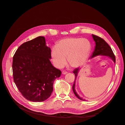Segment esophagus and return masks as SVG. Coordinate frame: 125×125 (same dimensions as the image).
Listing matches in <instances>:
<instances>
[{"label": "esophagus", "mask_w": 125, "mask_h": 125, "mask_svg": "<svg viewBox=\"0 0 125 125\" xmlns=\"http://www.w3.org/2000/svg\"><path fill=\"white\" fill-rule=\"evenodd\" d=\"M68 73H67V71H65V70H63L62 71V73L63 74H67Z\"/></svg>", "instance_id": "esophagus-1"}]
</instances>
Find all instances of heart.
Listing matches in <instances>:
<instances>
[{
    "instance_id": "heart-1",
    "label": "heart",
    "mask_w": 125,
    "mask_h": 125,
    "mask_svg": "<svg viewBox=\"0 0 125 125\" xmlns=\"http://www.w3.org/2000/svg\"><path fill=\"white\" fill-rule=\"evenodd\" d=\"M90 48V43L85 39L71 37L62 40L52 48V62L60 68L66 65L67 58L72 67L79 66L86 60Z\"/></svg>"
}]
</instances>
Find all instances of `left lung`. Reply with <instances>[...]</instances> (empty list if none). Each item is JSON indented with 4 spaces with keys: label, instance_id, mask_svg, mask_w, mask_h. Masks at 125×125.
I'll use <instances>...</instances> for the list:
<instances>
[{
    "label": "left lung",
    "instance_id": "1",
    "mask_svg": "<svg viewBox=\"0 0 125 125\" xmlns=\"http://www.w3.org/2000/svg\"><path fill=\"white\" fill-rule=\"evenodd\" d=\"M92 37L94 41H95V50H94V51H93L91 58H93L94 57H95L98 55L105 56L108 57L109 58H111L115 63L116 62L115 56L114 55V54L113 53V52L112 50V48H111L110 46H109V45L103 39H102L101 37L99 36L92 34ZM79 70V68H78L75 69L73 72V73H74V75H75V79H74V83L73 86V90L75 94V95L79 99L85 101V100H83L82 98H81L79 96V95H78V94L76 92H75V79H76L77 76L78 75Z\"/></svg>",
    "mask_w": 125,
    "mask_h": 125
}]
</instances>
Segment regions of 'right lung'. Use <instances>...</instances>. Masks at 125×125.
<instances>
[{
    "instance_id": "right-lung-1",
    "label": "right lung",
    "mask_w": 125,
    "mask_h": 125,
    "mask_svg": "<svg viewBox=\"0 0 125 125\" xmlns=\"http://www.w3.org/2000/svg\"><path fill=\"white\" fill-rule=\"evenodd\" d=\"M51 50L45 37L39 36L19 47L13 57V80L26 100L43 102L50 97L62 72L50 61Z\"/></svg>"
}]
</instances>
